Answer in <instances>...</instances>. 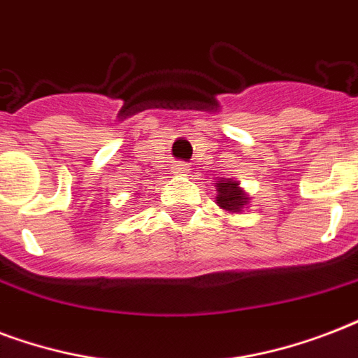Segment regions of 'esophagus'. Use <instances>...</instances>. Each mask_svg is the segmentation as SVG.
<instances>
[{"instance_id":"34e87169","label":"esophagus","mask_w":358,"mask_h":358,"mask_svg":"<svg viewBox=\"0 0 358 358\" xmlns=\"http://www.w3.org/2000/svg\"><path fill=\"white\" fill-rule=\"evenodd\" d=\"M173 170H176L173 173H177V176H185V173H188V166L187 164H177Z\"/></svg>"}]
</instances>
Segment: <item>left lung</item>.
I'll return each mask as SVG.
<instances>
[{
	"instance_id": "8db88e82",
	"label": "left lung",
	"mask_w": 358,
	"mask_h": 358,
	"mask_svg": "<svg viewBox=\"0 0 358 358\" xmlns=\"http://www.w3.org/2000/svg\"><path fill=\"white\" fill-rule=\"evenodd\" d=\"M217 203L218 207H222L224 210L229 213H241L243 207L248 205V196L243 192V188L239 187V182L234 179L228 181L217 182Z\"/></svg>"
}]
</instances>
